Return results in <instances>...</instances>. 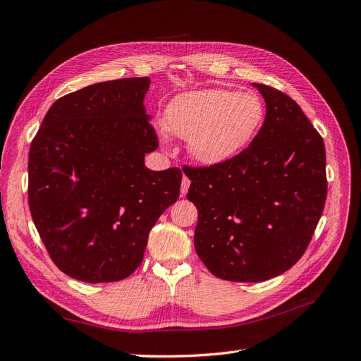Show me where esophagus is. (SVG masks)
I'll return each instance as SVG.
<instances>
[{"label":"esophagus","mask_w":361,"mask_h":361,"mask_svg":"<svg viewBox=\"0 0 361 361\" xmlns=\"http://www.w3.org/2000/svg\"><path fill=\"white\" fill-rule=\"evenodd\" d=\"M190 183H191V180L187 178V176H183V179H182V185H180V195H185L188 192V190H190Z\"/></svg>","instance_id":"esophagus-1"}]
</instances>
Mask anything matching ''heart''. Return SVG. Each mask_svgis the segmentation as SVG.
<instances>
[{
  "instance_id": "heart-1",
  "label": "heart",
  "mask_w": 361,
  "mask_h": 361,
  "mask_svg": "<svg viewBox=\"0 0 361 361\" xmlns=\"http://www.w3.org/2000/svg\"><path fill=\"white\" fill-rule=\"evenodd\" d=\"M264 104L253 93L204 89L182 93L164 111V125L188 138L191 157L218 166L244 150L264 120Z\"/></svg>"
}]
</instances>
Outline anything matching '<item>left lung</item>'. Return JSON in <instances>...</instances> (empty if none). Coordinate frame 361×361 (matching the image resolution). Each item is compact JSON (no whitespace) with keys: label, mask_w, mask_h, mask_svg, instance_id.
Instances as JSON below:
<instances>
[{"label":"left lung","mask_w":361,"mask_h":361,"mask_svg":"<svg viewBox=\"0 0 361 361\" xmlns=\"http://www.w3.org/2000/svg\"><path fill=\"white\" fill-rule=\"evenodd\" d=\"M267 116L250 146L218 166L182 170L199 211L194 247L218 279L257 283L292 268L307 250L326 199L325 146L300 105L253 84Z\"/></svg>","instance_id":"obj_1"}]
</instances>
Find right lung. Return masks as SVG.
<instances>
[{"label": "right lung", "instance_id": "1", "mask_svg": "<svg viewBox=\"0 0 361 361\" xmlns=\"http://www.w3.org/2000/svg\"><path fill=\"white\" fill-rule=\"evenodd\" d=\"M150 80L97 82L48 110L28 157L31 218L54 264L87 283L129 277L150 228L178 200L182 171H152L158 135L145 111Z\"/></svg>", "mask_w": 361, "mask_h": 361}]
</instances>
